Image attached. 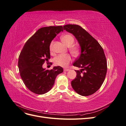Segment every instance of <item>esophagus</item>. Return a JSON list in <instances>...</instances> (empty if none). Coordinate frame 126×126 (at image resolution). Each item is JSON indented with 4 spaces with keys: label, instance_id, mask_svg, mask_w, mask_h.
Instances as JSON below:
<instances>
[{
    "label": "esophagus",
    "instance_id": "obj_1",
    "mask_svg": "<svg viewBox=\"0 0 126 126\" xmlns=\"http://www.w3.org/2000/svg\"><path fill=\"white\" fill-rule=\"evenodd\" d=\"M69 69H67V68H65V69H63L64 71H69Z\"/></svg>",
    "mask_w": 126,
    "mask_h": 126
}]
</instances>
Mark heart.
<instances>
[{
    "label": "heart",
    "instance_id": "obj_1",
    "mask_svg": "<svg viewBox=\"0 0 126 126\" xmlns=\"http://www.w3.org/2000/svg\"><path fill=\"white\" fill-rule=\"evenodd\" d=\"M61 39L63 43L67 46L69 47V51L74 56H77L79 53V48L76 45H71L74 43L73 36L69 34H66L62 36ZM52 43L50 46V49L51 50ZM71 56L69 55H60L56 57L54 60L55 64L57 66L65 67H67L71 62Z\"/></svg>",
    "mask_w": 126,
    "mask_h": 126
}]
</instances>
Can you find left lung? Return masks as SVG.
Wrapping results in <instances>:
<instances>
[{
    "label": "left lung",
    "mask_w": 126,
    "mask_h": 126,
    "mask_svg": "<svg viewBox=\"0 0 126 126\" xmlns=\"http://www.w3.org/2000/svg\"><path fill=\"white\" fill-rule=\"evenodd\" d=\"M63 29L77 40L81 53L73 66L80 68L75 70L77 76L71 84L79 94L88 96L96 93L104 81L107 70L105 53L98 42L86 30L77 25H66Z\"/></svg>",
    "instance_id": "obj_1"
}]
</instances>
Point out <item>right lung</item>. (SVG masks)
Instances as JSON below:
<instances>
[{"instance_id": "obj_1", "label": "right lung", "mask_w": 126, "mask_h": 126, "mask_svg": "<svg viewBox=\"0 0 126 126\" xmlns=\"http://www.w3.org/2000/svg\"><path fill=\"white\" fill-rule=\"evenodd\" d=\"M61 32H63L62 26L41 28L26 41L19 56L21 78L33 93L43 94L48 92L54 86L57 76L63 72L60 66L54 67L50 70L43 67L45 61L50 58L51 41Z\"/></svg>"}]
</instances>
